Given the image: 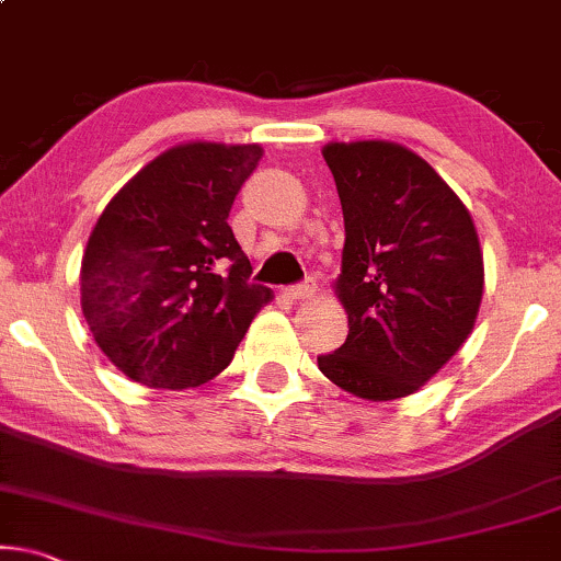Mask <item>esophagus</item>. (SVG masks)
<instances>
[{
  "label": "esophagus",
  "instance_id": "esophagus-1",
  "mask_svg": "<svg viewBox=\"0 0 561 561\" xmlns=\"http://www.w3.org/2000/svg\"><path fill=\"white\" fill-rule=\"evenodd\" d=\"M312 293H316V287H312L310 282H300V285L285 287V297H287V300H305V297H310Z\"/></svg>",
  "mask_w": 561,
  "mask_h": 561
}]
</instances>
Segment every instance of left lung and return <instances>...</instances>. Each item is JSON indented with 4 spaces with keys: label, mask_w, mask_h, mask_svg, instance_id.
Here are the masks:
<instances>
[{
    "label": "left lung",
    "mask_w": 561,
    "mask_h": 561,
    "mask_svg": "<svg viewBox=\"0 0 561 561\" xmlns=\"http://www.w3.org/2000/svg\"><path fill=\"white\" fill-rule=\"evenodd\" d=\"M323 159L346 226L335 295L348 335L318 367L356 398H405L472 333L484 285L480 238L451 186L408 148L328 144Z\"/></svg>",
    "instance_id": "1"
}]
</instances>
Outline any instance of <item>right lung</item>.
<instances>
[{
  "label": "right lung",
  "mask_w": 561,
  "mask_h": 561,
  "mask_svg": "<svg viewBox=\"0 0 561 561\" xmlns=\"http://www.w3.org/2000/svg\"><path fill=\"white\" fill-rule=\"evenodd\" d=\"M261 146L184 144L119 190L81 259V312L115 367L156 390H186L233 362L272 289L228 226Z\"/></svg>",
  "instance_id": "add662e5"
}]
</instances>
